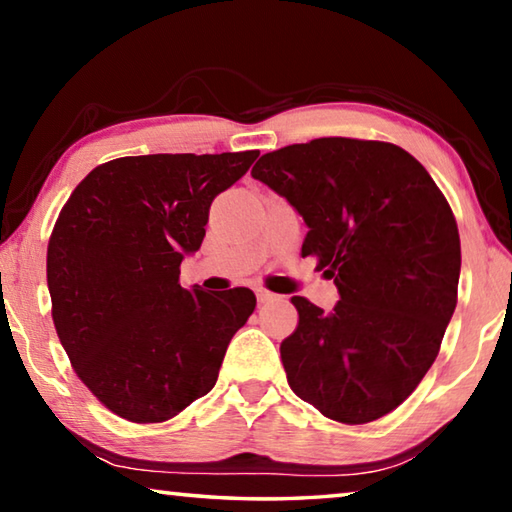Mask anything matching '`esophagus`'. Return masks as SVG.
I'll return each instance as SVG.
<instances>
[{
  "label": "esophagus",
  "mask_w": 512,
  "mask_h": 512,
  "mask_svg": "<svg viewBox=\"0 0 512 512\" xmlns=\"http://www.w3.org/2000/svg\"><path fill=\"white\" fill-rule=\"evenodd\" d=\"M255 296H257V302H259V305H264V302H273V300H277L275 293H271V291L264 289V287H257V289H255Z\"/></svg>",
  "instance_id": "34e87169"
}]
</instances>
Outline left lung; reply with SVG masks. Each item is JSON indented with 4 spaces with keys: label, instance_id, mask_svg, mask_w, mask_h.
Listing matches in <instances>:
<instances>
[{
    "label": "left lung",
    "instance_id": "left-lung-1",
    "mask_svg": "<svg viewBox=\"0 0 512 512\" xmlns=\"http://www.w3.org/2000/svg\"><path fill=\"white\" fill-rule=\"evenodd\" d=\"M253 178L287 198L341 300L293 296L298 327L280 345L291 391L336 422L397 409L431 363L456 309L461 239L427 169L388 142L320 137L266 153Z\"/></svg>",
    "mask_w": 512,
    "mask_h": 512
}]
</instances>
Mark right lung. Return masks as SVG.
Instances as JSON below:
<instances>
[{
    "instance_id": "obj_1",
    "label": "right lung",
    "mask_w": 512,
    "mask_h": 512,
    "mask_svg": "<svg viewBox=\"0 0 512 512\" xmlns=\"http://www.w3.org/2000/svg\"><path fill=\"white\" fill-rule=\"evenodd\" d=\"M259 151L117 158L92 169L47 248L51 316L97 400L131 422H164L216 384L228 343L257 305L237 287H180L216 196Z\"/></svg>"
}]
</instances>
